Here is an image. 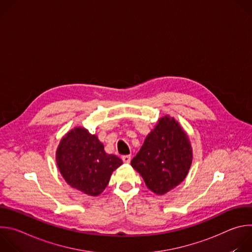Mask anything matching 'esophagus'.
Returning <instances> with one entry per match:
<instances>
[{"label":"esophagus","instance_id":"esophagus-1","mask_svg":"<svg viewBox=\"0 0 252 252\" xmlns=\"http://www.w3.org/2000/svg\"><path fill=\"white\" fill-rule=\"evenodd\" d=\"M130 158H131V157H130L129 155H126V156H123V157H122L123 161L126 162V163H129V162H130Z\"/></svg>","mask_w":252,"mask_h":252}]
</instances>
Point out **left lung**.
<instances>
[{"instance_id": "obj_1", "label": "left lung", "mask_w": 252, "mask_h": 252, "mask_svg": "<svg viewBox=\"0 0 252 252\" xmlns=\"http://www.w3.org/2000/svg\"><path fill=\"white\" fill-rule=\"evenodd\" d=\"M192 161L187 133L173 118H161L131 159L147 187L162 195L186 178Z\"/></svg>"}]
</instances>
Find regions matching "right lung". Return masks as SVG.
Wrapping results in <instances>:
<instances>
[{"label":"right lung","mask_w":252,"mask_h":252,"mask_svg":"<svg viewBox=\"0 0 252 252\" xmlns=\"http://www.w3.org/2000/svg\"><path fill=\"white\" fill-rule=\"evenodd\" d=\"M56 159L64 181L86 194L96 196L110 182L122 163L117 156L107 155L97 136L76 127L61 140Z\"/></svg>","instance_id":"add662e5"}]
</instances>
